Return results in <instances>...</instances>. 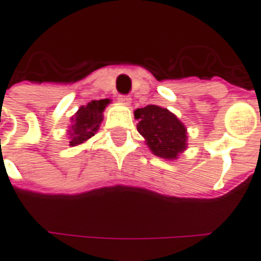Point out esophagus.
Masks as SVG:
<instances>
[{"instance_id": "34e87169", "label": "esophagus", "mask_w": 261, "mask_h": 261, "mask_svg": "<svg viewBox=\"0 0 261 261\" xmlns=\"http://www.w3.org/2000/svg\"><path fill=\"white\" fill-rule=\"evenodd\" d=\"M130 96H127V95H119L118 96V102L120 103H123V105H130Z\"/></svg>"}]
</instances>
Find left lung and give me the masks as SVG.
<instances>
[{"instance_id": "obj_1", "label": "left lung", "mask_w": 261, "mask_h": 261, "mask_svg": "<svg viewBox=\"0 0 261 261\" xmlns=\"http://www.w3.org/2000/svg\"><path fill=\"white\" fill-rule=\"evenodd\" d=\"M134 113L135 119H138V132L145 138L153 154L176 161L188 149V129L169 109L148 105Z\"/></svg>"}]
</instances>
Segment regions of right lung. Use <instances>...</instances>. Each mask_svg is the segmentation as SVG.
Returning a JSON list of instances; mask_svg holds the SVG:
<instances>
[{"instance_id": "right-lung-1", "label": "right lung", "mask_w": 261, "mask_h": 261, "mask_svg": "<svg viewBox=\"0 0 261 261\" xmlns=\"http://www.w3.org/2000/svg\"><path fill=\"white\" fill-rule=\"evenodd\" d=\"M108 103H111L109 99H99L79 108L78 112L71 118V126L68 130L71 146L82 145L95 136L103 120V111Z\"/></svg>"}]
</instances>
